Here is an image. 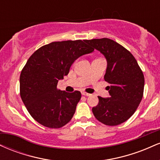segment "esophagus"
<instances>
[{
    "label": "esophagus",
    "mask_w": 160,
    "mask_h": 160,
    "mask_svg": "<svg viewBox=\"0 0 160 160\" xmlns=\"http://www.w3.org/2000/svg\"><path fill=\"white\" fill-rule=\"evenodd\" d=\"M82 95H85V96H89V95H91V94H89V93H86L85 92H82Z\"/></svg>",
    "instance_id": "34e87169"
}]
</instances>
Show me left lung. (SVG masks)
<instances>
[{"label": "left lung", "instance_id": "1", "mask_svg": "<svg viewBox=\"0 0 160 160\" xmlns=\"http://www.w3.org/2000/svg\"><path fill=\"white\" fill-rule=\"evenodd\" d=\"M107 61L104 80L110 97L98 96V105L92 108L95 117L107 126H117L129 119L143 97L144 78L138 64L129 51L108 38L86 40Z\"/></svg>", "mask_w": 160, "mask_h": 160}]
</instances>
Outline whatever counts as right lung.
<instances>
[{
  "label": "right lung",
  "instance_id": "obj_1",
  "mask_svg": "<svg viewBox=\"0 0 160 160\" xmlns=\"http://www.w3.org/2000/svg\"><path fill=\"white\" fill-rule=\"evenodd\" d=\"M85 40L52 42L28 58L20 74V95L31 116L40 124L58 128L72 119L81 93L57 89L58 80L68 74L79 57L94 49Z\"/></svg>",
  "mask_w": 160,
  "mask_h": 160
}]
</instances>
